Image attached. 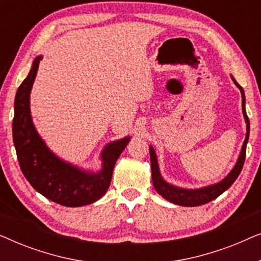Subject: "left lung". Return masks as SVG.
Here are the masks:
<instances>
[{
	"label": "left lung",
	"instance_id": "8db88e82",
	"mask_svg": "<svg viewBox=\"0 0 261 261\" xmlns=\"http://www.w3.org/2000/svg\"><path fill=\"white\" fill-rule=\"evenodd\" d=\"M231 81L234 82V84L239 88V90L241 92L242 97V114H244V119L246 122V138L244 141V145H242L240 154L238 156L237 163L233 166V169L230 170V172L227 174L223 179L217 181L215 184L206 185V187L197 188V189H187V188H180L177 187V185H173L169 183V181L164 179L162 176V172H160L159 169V163L158 158H156V153L153 148V146L149 145V156H151V169H152V181L153 187L156 190V192L162 196L163 198H165L166 201H169L173 204L181 205V206H197L205 204V203H209L213 199L219 197L220 195H222L224 191L228 190L230 188V185L234 183L235 179L240 174L242 166H244L245 163V156H246V146H247L248 138H249V120L247 117V114H246L245 109V103H246V97H245V91L242 89L235 78L231 76Z\"/></svg>",
	"mask_w": 261,
	"mask_h": 261
}]
</instances>
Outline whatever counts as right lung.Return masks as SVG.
<instances>
[{
	"mask_svg": "<svg viewBox=\"0 0 261 261\" xmlns=\"http://www.w3.org/2000/svg\"><path fill=\"white\" fill-rule=\"evenodd\" d=\"M41 59L40 55L33 60L14 102L13 140L21 171L32 187L49 201L73 208L91 204L108 190L116 160L132 137L108 142L102 148L98 171L74 165L49 149L38 133L31 114V91Z\"/></svg>",
	"mask_w": 261,
	"mask_h": 261,
	"instance_id": "add662e5",
	"label": "right lung"
}]
</instances>
